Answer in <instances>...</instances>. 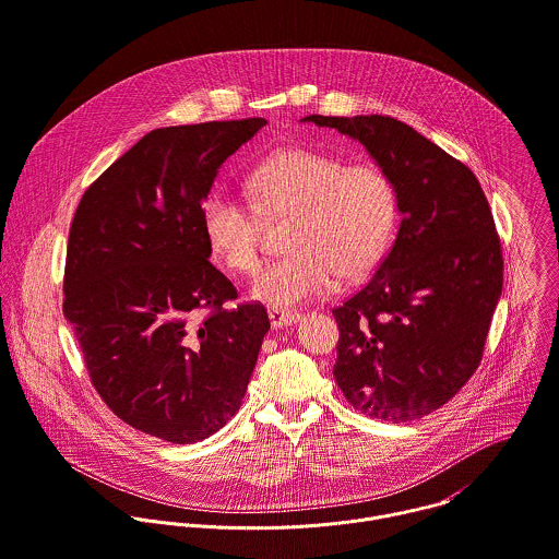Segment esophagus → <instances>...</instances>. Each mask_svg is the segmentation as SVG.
Listing matches in <instances>:
<instances>
[{"label": "esophagus", "mask_w": 559, "mask_h": 559, "mask_svg": "<svg viewBox=\"0 0 559 559\" xmlns=\"http://www.w3.org/2000/svg\"><path fill=\"white\" fill-rule=\"evenodd\" d=\"M269 319H271V325L277 330V328H288V325L297 323L301 319V314L290 312V310H282V308H271Z\"/></svg>", "instance_id": "esophagus-1"}]
</instances>
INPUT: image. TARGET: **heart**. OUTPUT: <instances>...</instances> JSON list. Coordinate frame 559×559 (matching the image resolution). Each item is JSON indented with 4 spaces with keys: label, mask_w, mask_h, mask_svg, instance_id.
I'll return each instance as SVG.
<instances>
[{
    "label": "heart",
    "mask_w": 559,
    "mask_h": 559,
    "mask_svg": "<svg viewBox=\"0 0 559 559\" xmlns=\"http://www.w3.org/2000/svg\"><path fill=\"white\" fill-rule=\"evenodd\" d=\"M245 188L251 203L225 188L205 197L203 234L227 269L253 273L262 258V218L290 216L284 238L290 253L266 264L251 288L275 308L325 297L338 277L352 282L371 273L396 229V187L369 163L284 150L260 163Z\"/></svg>",
    "instance_id": "1"
}]
</instances>
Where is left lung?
Instances as JSON below:
<instances>
[{"label": "left lung", "mask_w": 559, "mask_h": 559, "mask_svg": "<svg viewBox=\"0 0 559 559\" xmlns=\"http://www.w3.org/2000/svg\"><path fill=\"white\" fill-rule=\"evenodd\" d=\"M390 176L403 214L369 284L332 314L334 377L362 414L407 423L451 401L477 371L503 288V251L475 174L381 115L323 117Z\"/></svg>", "instance_id": "obj_1"}]
</instances>
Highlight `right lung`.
Returning a JSON list of instances; mask_svg holds the SVG:
<instances>
[{"label": "right lung", "instance_id": "1", "mask_svg": "<svg viewBox=\"0 0 559 559\" xmlns=\"http://www.w3.org/2000/svg\"><path fill=\"white\" fill-rule=\"evenodd\" d=\"M266 121H207L145 134L80 199L62 312L102 401L174 444L218 431L240 407L271 323L260 301L225 308L201 207L221 165Z\"/></svg>", "mask_w": 559, "mask_h": 559}]
</instances>
